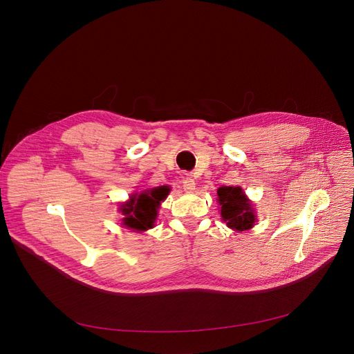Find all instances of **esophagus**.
Here are the masks:
<instances>
[{"label":"esophagus","instance_id":"34e87169","mask_svg":"<svg viewBox=\"0 0 354 354\" xmlns=\"http://www.w3.org/2000/svg\"><path fill=\"white\" fill-rule=\"evenodd\" d=\"M195 185H196L195 179L191 175H187V176L183 178V191L185 192H187V194L194 192L195 191Z\"/></svg>","mask_w":354,"mask_h":354}]
</instances>
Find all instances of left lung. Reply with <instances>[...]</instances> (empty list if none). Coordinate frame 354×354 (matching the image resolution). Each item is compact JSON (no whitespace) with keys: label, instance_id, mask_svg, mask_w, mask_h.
Listing matches in <instances>:
<instances>
[{"label":"left lung","instance_id":"obj_1","mask_svg":"<svg viewBox=\"0 0 354 354\" xmlns=\"http://www.w3.org/2000/svg\"><path fill=\"white\" fill-rule=\"evenodd\" d=\"M218 202L221 205L222 221L227 227L236 232H245L253 227L256 222L254 209L241 186L219 187Z\"/></svg>","mask_w":354,"mask_h":354}]
</instances>
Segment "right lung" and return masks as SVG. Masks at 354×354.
<instances>
[{"label": "right lung", "instance_id": "1", "mask_svg": "<svg viewBox=\"0 0 354 354\" xmlns=\"http://www.w3.org/2000/svg\"><path fill=\"white\" fill-rule=\"evenodd\" d=\"M169 192V186H156L140 194H133L128 202L121 205V212L125 216L122 225L136 232H145L153 227L160 202L165 201Z\"/></svg>", "mask_w": 354, "mask_h": 354}]
</instances>
